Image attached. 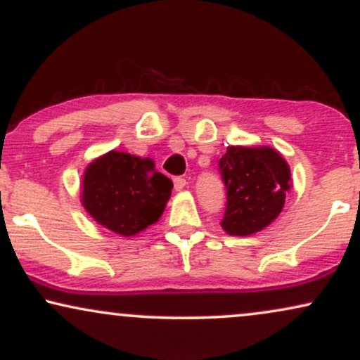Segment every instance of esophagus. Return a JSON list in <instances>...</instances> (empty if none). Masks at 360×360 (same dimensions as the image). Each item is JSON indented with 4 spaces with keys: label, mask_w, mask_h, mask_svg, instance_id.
I'll return each instance as SVG.
<instances>
[{
    "label": "esophagus",
    "mask_w": 360,
    "mask_h": 360,
    "mask_svg": "<svg viewBox=\"0 0 360 360\" xmlns=\"http://www.w3.org/2000/svg\"><path fill=\"white\" fill-rule=\"evenodd\" d=\"M184 186H186L184 177H181V176L174 177V189H176V191H181V189H184Z\"/></svg>",
    "instance_id": "esophagus-1"
}]
</instances>
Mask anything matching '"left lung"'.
Returning <instances> with one entry per match:
<instances>
[{
  "label": "left lung",
  "mask_w": 360,
  "mask_h": 360,
  "mask_svg": "<svg viewBox=\"0 0 360 360\" xmlns=\"http://www.w3.org/2000/svg\"><path fill=\"white\" fill-rule=\"evenodd\" d=\"M226 189L220 225L230 235H252L281 213L291 181L286 160L271 147H229L218 164Z\"/></svg>",
  "instance_id": "left-lung-1"
}]
</instances>
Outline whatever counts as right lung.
I'll use <instances>...</instances> for the list:
<instances>
[{
	"instance_id": "right-lung-1",
	"label": "right lung",
	"mask_w": 360,
	"mask_h": 360,
	"mask_svg": "<svg viewBox=\"0 0 360 360\" xmlns=\"http://www.w3.org/2000/svg\"><path fill=\"white\" fill-rule=\"evenodd\" d=\"M82 184V205L91 217L125 237L159 220L172 189L150 159L115 150L89 164Z\"/></svg>"
}]
</instances>
